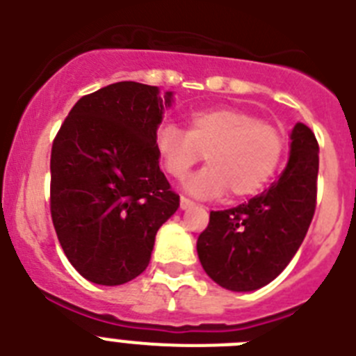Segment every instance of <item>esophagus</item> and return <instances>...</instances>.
<instances>
[{"instance_id":"obj_1","label":"esophagus","mask_w":356,"mask_h":356,"mask_svg":"<svg viewBox=\"0 0 356 356\" xmlns=\"http://www.w3.org/2000/svg\"><path fill=\"white\" fill-rule=\"evenodd\" d=\"M180 207L184 210H187V209H191V207H194V201L188 200V197H185V196H181L180 197Z\"/></svg>"}]
</instances>
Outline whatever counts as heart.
Wrapping results in <instances>:
<instances>
[{
	"label": "heart",
	"mask_w": 356,
	"mask_h": 356,
	"mask_svg": "<svg viewBox=\"0 0 356 356\" xmlns=\"http://www.w3.org/2000/svg\"><path fill=\"white\" fill-rule=\"evenodd\" d=\"M155 147L163 171L181 180L205 155L209 168L187 181L197 196L248 197L271 180L284 155L285 137L278 127L244 110L217 106L194 112L187 131L162 124Z\"/></svg>",
	"instance_id": "1"
}]
</instances>
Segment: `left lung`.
Listing matches in <instances>:
<instances>
[{
	"mask_svg": "<svg viewBox=\"0 0 356 356\" xmlns=\"http://www.w3.org/2000/svg\"><path fill=\"white\" fill-rule=\"evenodd\" d=\"M291 140V159L278 180L248 203L210 212L209 226L197 237L201 266L228 291H257L273 282L312 222L319 144L303 122L296 124Z\"/></svg>",
	"mask_w": 356,
	"mask_h": 356,
	"instance_id": "left-lung-1",
	"label": "left lung"
}]
</instances>
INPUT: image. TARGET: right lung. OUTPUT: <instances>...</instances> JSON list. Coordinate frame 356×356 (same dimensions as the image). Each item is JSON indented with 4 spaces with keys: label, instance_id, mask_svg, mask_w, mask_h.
I'll list each match as a JSON object with an SVG mask.
<instances>
[{
    "label": "right lung",
    "instance_id": "obj_1",
    "mask_svg": "<svg viewBox=\"0 0 356 356\" xmlns=\"http://www.w3.org/2000/svg\"><path fill=\"white\" fill-rule=\"evenodd\" d=\"M169 103L171 92L162 102L153 85H106L78 99L53 140V226L71 266L92 284L137 278L180 207L155 147Z\"/></svg>",
    "mask_w": 356,
    "mask_h": 356
}]
</instances>
